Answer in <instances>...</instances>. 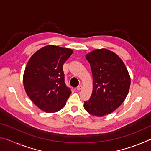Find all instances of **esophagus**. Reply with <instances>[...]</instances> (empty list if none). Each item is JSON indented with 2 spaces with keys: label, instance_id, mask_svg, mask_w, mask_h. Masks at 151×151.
Returning a JSON list of instances; mask_svg holds the SVG:
<instances>
[{
  "label": "esophagus",
  "instance_id": "esophagus-1",
  "mask_svg": "<svg viewBox=\"0 0 151 151\" xmlns=\"http://www.w3.org/2000/svg\"><path fill=\"white\" fill-rule=\"evenodd\" d=\"M82 88H83V86L79 85L78 86H77V87H76V90H77V91H81Z\"/></svg>",
  "mask_w": 151,
  "mask_h": 151
}]
</instances>
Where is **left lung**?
I'll list each match as a JSON object with an SVG mask.
<instances>
[{"label":"left lung","mask_w":151,"mask_h":151,"mask_svg":"<svg viewBox=\"0 0 151 151\" xmlns=\"http://www.w3.org/2000/svg\"><path fill=\"white\" fill-rule=\"evenodd\" d=\"M93 75V92L84 108L92 115L101 117L121 105L129 93L131 76L116 53L106 48L95 49L85 55Z\"/></svg>","instance_id":"left-lung-1"}]
</instances>
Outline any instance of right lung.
<instances>
[{"label": "right lung", "instance_id": "right-lung-1", "mask_svg": "<svg viewBox=\"0 0 151 151\" xmlns=\"http://www.w3.org/2000/svg\"><path fill=\"white\" fill-rule=\"evenodd\" d=\"M73 52L70 48L49 45L35 52L27 64L24 90L35 105L47 113L62 109L70 95L64 81L63 66Z\"/></svg>", "mask_w": 151, "mask_h": 151}]
</instances>
